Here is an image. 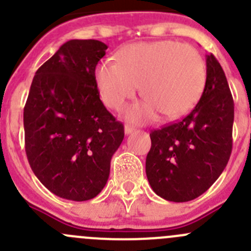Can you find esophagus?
I'll list each match as a JSON object with an SVG mask.
<instances>
[{
	"mask_svg": "<svg viewBox=\"0 0 251 251\" xmlns=\"http://www.w3.org/2000/svg\"><path fill=\"white\" fill-rule=\"evenodd\" d=\"M133 131H135V127H132V126H130V125H125V133H126V135L133 132Z\"/></svg>",
	"mask_w": 251,
	"mask_h": 251,
	"instance_id": "1",
	"label": "esophagus"
}]
</instances>
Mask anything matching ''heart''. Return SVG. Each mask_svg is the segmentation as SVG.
<instances>
[{
	"instance_id": "1",
	"label": "heart",
	"mask_w": 251,
	"mask_h": 251,
	"mask_svg": "<svg viewBox=\"0 0 251 251\" xmlns=\"http://www.w3.org/2000/svg\"><path fill=\"white\" fill-rule=\"evenodd\" d=\"M96 79L104 103L115 110L132 99L141 86L147 100L128 108L126 116L142 123L157 110L167 119L190 110L202 94L206 67L198 50L189 45L173 40L137 43L124 46L118 62L101 61Z\"/></svg>"
}]
</instances>
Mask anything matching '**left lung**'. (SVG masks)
I'll use <instances>...</instances> for the list:
<instances>
[{
	"label": "left lung",
	"instance_id": "left-lung-1",
	"mask_svg": "<svg viewBox=\"0 0 251 251\" xmlns=\"http://www.w3.org/2000/svg\"><path fill=\"white\" fill-rule=\"evenodd\" d=\"M206 83L186 116L151 131L146 174L164 200L186 202L202 195L225 170L233 146L234 101L217 58L206 56Z\"/></svg>",
	"mask_w": 251,
	"mask_h": 251
}]
</instances>
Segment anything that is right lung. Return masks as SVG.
Masks as SVG:
<instances>
[{"label":"right lung","mask_w":251,"mask_h":251,"mask_svg":"<svg viewBox=\"0 0 251 251\" xmlns=\"http://www.w3.org/2000/svg\"><path fill=\"white\" fill-rule=\"evenodd\" d=\"M108 46L70 40L35 72L24 106L25 153L52 194L72 201L96 198L105 186L124 125L106 110L96 79Z\"/></svg>","instance_id":"obj_1"}]
</instances>
